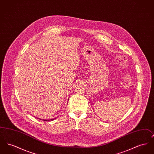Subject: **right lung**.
Segmentation results:
<instances>
[{
  "label": "right lung",
  "instance_id": "1",
  "mask_svg": "<svg viewBox=\"0 0 154 154\" xmlns=\"http://www.w3.org/2000/svg\"><path fill=\"white\" fill-rule=\"evenodd\" d=\"M55 119V118H54V119H50V120H54V119ZM43 120H44V119H43ZM44 121H47V120H45V119H44Z\"/></svg>",
  "mask_w": 154,
  "mask_h": 154
}]
</instances>
